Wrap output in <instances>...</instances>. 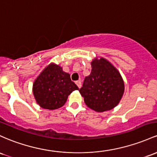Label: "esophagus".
I'll return each instance as SVG.
<instances>
[{"instance_id":"34e87169","label":"esophagus","mask_w":157,"mask_h":157,"mask_svg":"<svg viewBox=\"0 0 157 157\" xmlns=\"http://www.w3.org/2000/svg\"><path fill=\"white\" fill-rule=\"evenodd\" d=\"M75 83L77 84V86H78L79 89H80V88L81 87V82H80V81H76Z\"/></svg>"}]
</instances>
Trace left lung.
Masks as SVG:
<instances>
[{
  "label": "left lung",
  "instance_id": "1",
  "mask_svg": "<svg viewBox=\"0 0 157 157\" xmlns=\"http://www.w3.org/2000/svg\"><path fill=\"white\" fill-rule=\"evenodd\" d=\"M92 71L79 89L89 108L98 113L115 107L124 92V82L118 69L105 58L96 57Z\"/></svg>",
  "mask_w": 157,
  "mask_h": 157
}]
</instances>
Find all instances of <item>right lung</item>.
I'll return each mask as SVG.
<instances>
[{
  "instance_id": "obj_1",
  "label": "right lung",
  "mask_w": 157,
  "mask_h": 157,
  "mask_svg": "<svg viewBox=\"0 0 157 157\" xmlns=\"http://www.w3.org/2000/svg\"><path fill=\"white\" fill-rule=\"evenodd\" d=\"M78 87L70 75L59 65L51 63L43 69L33 85L36 101L43 109H59L65 104L68 95Z\"/></svg>"
}]
</instances>
